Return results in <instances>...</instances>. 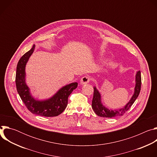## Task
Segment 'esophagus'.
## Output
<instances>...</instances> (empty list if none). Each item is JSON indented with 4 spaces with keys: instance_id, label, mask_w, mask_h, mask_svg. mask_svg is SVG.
Returning <instances> with one entry per match:
<instances>
[{
    "instance_id": "obj_1",
    "label": "esophagus",
    "mask_w": 157,
    "mask_h": 157,
    "mask_svg": "<svg viewBox=\"0 0 157 157\" xmlns=\"http://www.w3.org/2000/svg\"><path fill=\"white\" fill-rule=\"evenodd\" d=\"M89 81H90V78H89V76H84L81 79L80 84L81 85H84V84L88 83L89 82Z\"/></svg>"
}]
</instances>
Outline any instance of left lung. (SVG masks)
I'll return each instance as SVG.
<instances>
[{
  "instance_id": "1",
  "label": "left lung",
  "mask_w": 157,
  "mask_h": 157,
  "mask_svg": "<svg viewBox=\"0 0 157 157\" xmlns=\"http://www.w3.org/2000/svg\"><path fill=\"white\" fill-rule=\"evenodd\" d=\"M141 88V73L137 71L136 75V86L134 93L130 101L120 109L112 110L105 107L101 101V95L96 86L94 87V95L92 101V108L95 113L99 117L112 118L123 116L136 101L140 92Z\"/></svg>"
}]
</instances>
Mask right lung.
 <instances>
[{"label":"right lung","instance_id":"obj_1","mask_svg":"<svg viewBox=\"0 0 157 157\" xmlns=\"http://www.w3.org/2000/svg\"><path fill=\"white\" fill-rule=\"evenodd\" d=\"M35 48L33 44L31 50L22 56L18 62L15 77L17 90L21 99L32 114L44 117L57 116L66 109L68 97L77 87L78 82H72L62 87L49 99L40 101L35 99L25 81V66Z\"/></svg>","mask_w":157,"mask_h":157}]
</instances>
